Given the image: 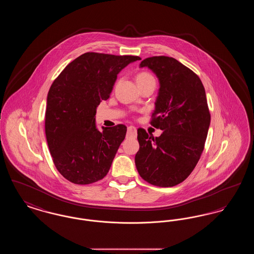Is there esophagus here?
<instances>
[{
  "mask_svg": "<svg viewBox=\"0 0 254 254\" xmlns=\"http://www.w3.org/2000/svg\"><path fill=\"white\" fill-rule=\"evenodd\" d=\"M136 134H137V129H136L135 127L130 126V127H127V136H129V137H135Z\"/></svg>",
  "mask_w": 254,
  "mask_h": 254,
  "instance_id": "34e87169",
  "label": "esophagus"
}]
</instances>
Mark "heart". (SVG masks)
<instances>
[{
  "mask_svg": "<svg viewBox=\"0 0 254 254\" xmlns=\"http://www.w3.org/2000/svg\"><path fill=\"white\" fill-rule=\"evenodd\" d=\"M136 81L138 83L139 86L142 85H145L146 83L149 82H155L154 77L149 72L146 71H142V72L138 73L136 76Z\"/></svg>",
  "mask_w": 254,
  "mask_h": 254,
  "instance_id": "heart-1",
  "label": "heart"
}]
</instances>
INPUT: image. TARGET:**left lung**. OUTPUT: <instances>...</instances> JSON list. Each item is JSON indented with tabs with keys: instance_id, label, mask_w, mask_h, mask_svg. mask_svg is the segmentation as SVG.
Returning a JSON list of instances; mask_svg holds the SVG:
<instances>
[{
	"instance_id": "8db88e82",
	"label": "left lung",
	"mask_w": 254,
	"mask_h": 254,
	"mask_svg": "<svg viewBox=\"0 0 254 254\" xmlns=\"http://www.w3.org/2000/svg\"><path fill=\"white\" fill-rule=\"evenodd\" d=\"M140 66L150 68L160 81L150 125L163 133L154 138L138 128L135 165L147 183L174 187L190 176L205 147L210 124L205 87L196 73L171 57H149Z\"/></svg>"
}]
</instances>
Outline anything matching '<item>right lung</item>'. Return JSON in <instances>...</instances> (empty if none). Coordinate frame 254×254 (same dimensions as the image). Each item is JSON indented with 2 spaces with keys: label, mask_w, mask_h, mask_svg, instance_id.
Segmentation results:
<instances>
[{
  "label": "right lung",
  "mask_w": 254,
  "mask_h": 254,
  "mask_svg": "<svg viewBox=\"0 0 254 254\" xmlns=\"http://www.w3.org/2000/svg\"><path fill=\"white\" fill-rule=\"evenodd\" d=\"M139 56L86 52L69 63L50 86L45 130L57 170L76 185L103 179L127 133L125 125L95 127L96 108L109 99L117 74Z\"/></svg>",
  "instance_id": "obj_1"
}]
</instances>
